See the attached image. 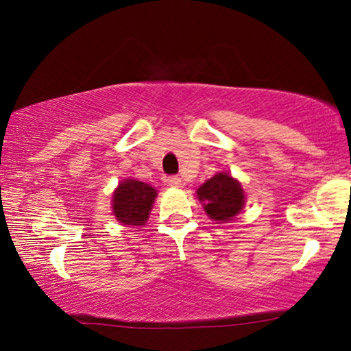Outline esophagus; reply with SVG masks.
<instances>
[{
	"instance_id": "esophagus-1",
	"label": "esophagus",
	"mask_w": 351,
	"mask_h": 351,
	"mask_svg": "<svg viewBox=\"0 0 351 351\" xmlns=\"http://www.w3.org/2000/svg\"><path fill=\"white\" fill-rule=\"evenodd\" d=\"M167 184H169L171 186H174V189H179V186H182V179L177 176H171V177H167Z\"/></svg>"
}]
</instances>
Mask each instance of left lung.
I'll use <instances>...</instances> for the list:
<instances>
[{
  "label": "left lung",
  "mask_w": 351,
  "mask_h": 351,
  "mask_svg": "<svg viewBox=\"0 0 351 351\" xmlns=\"http://www.w3.org/2000/svg\"><path fill=\"white\" fill-rule=\"evenodd\" d=\"M196 196L203 204L208 217L219 223H227L233 220L241 213L246 203V193H244L241 182L223 171L206 180L196 190Z\"/></svg>",
  "instance_id": "1"
}]
</instances>
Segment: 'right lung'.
<instances>
[{
    "label": "right lung",
    "instance_id": "right-lung-1",
    "mask_svg": "<svg viewBox=\"0 0 351 351\" xmlns=\"http://www.w3.org/2000/svg\"><path fill=\"white\" fill-rule=\"evenodd\" d=\"M158 196L155 186L137 179H124L112 196V210L117 222L138 228L147 223Z\"/></svg>",
    "mask_w": 351,
    "mask_h": 351
}]
</instances>
